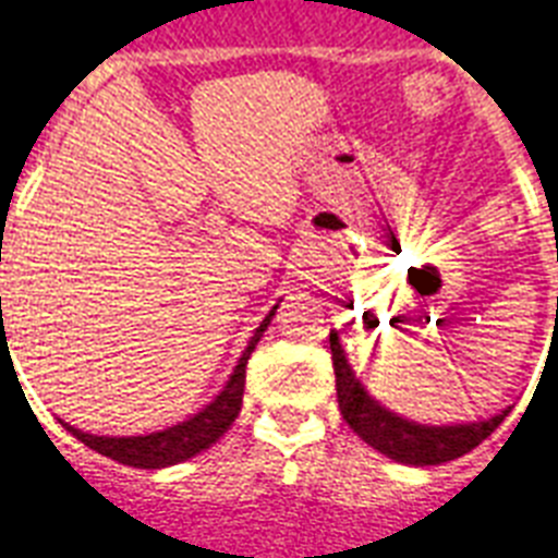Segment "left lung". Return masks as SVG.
Instances as JSON below:
<instances>
[{
  "mask_svg": "<svg viewBox=\"0 0 558 558\" xmlns=\"http://www.w3.org/2000/svg\"><path fill=\"white\" fill-rule=\"evenodd\" d=\"M329 350H332L335 366V389H338V407H341L343 421L364 438L369 447L384 452L387 459H396L412 468H429V464H444V461L461 459L464 452L475 450L493 429L499 427L510 410L499 412L487 421L475 424H456V427H427L407 421L396 412L384 410L378 401L366 396V389L355 378V373L347 364V355L341 350L338 332H329Z\"/></svg>",
  "mask_w": 558,
  "mask_h": 558,
  "instance_id": "obj_1",
  "label": "left lung"
}]
</instances>
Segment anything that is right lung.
Returning a JSON list of instances; mask_svg holds the SVG:
<instances>
[{
	"instance_id": "right-lung-1",
	"label": "right lung",
	"mask_w": 558,
	"mask_h": 558,
	"mask_svg": "<svg viewBox=\"0 0 558 558\" xmlns=\"http://www.w3.org/2000/svg\"><path fill=\"white\" fill-rule=\"evenodd\" d=\"M278 310V306H275ZM269 312L264 318V324L257 326V332L252 335L246 352L234 366L232 378L223 387V392L206 407L197 415H192L183 424H174L169 429H160V433H151V436H129V438H108V436H90V433H83V429L71 427L62 421V427L76 436L85 447L97 450L99 456H108V459L120 461V464H129V468L140 470H160L171 468V464H180V461L192 459L197 452L208 450L217 438L223 436L226 429L232 427V421L238 418L240 404H243V387H246V364L248 355L255 352L257 341L264 338L266 326H269L271 315Z\"/></svg>"
}]
</instances>
